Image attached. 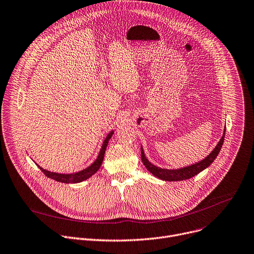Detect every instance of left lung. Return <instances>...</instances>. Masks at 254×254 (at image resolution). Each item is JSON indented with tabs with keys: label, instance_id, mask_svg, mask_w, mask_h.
Returning a JSON list of instances; mask_svg holds the SVG:
<instances>
[{
	"label": "left lung",
	"instance_id": "left-lung-1",
	"mask_svg": "<svg viewBox=\"0 0 254 254\" xmlns=\"http://www.w3.org/2000/svg\"><path fill=\"white\" fill-rule=\"evenodd\" d=\"M225 130H226V127L224 128L223 135L221 137V140L219 141L218 145L215 147V149L204 159H202L201 161H198V162H196L194 164L182 167V168H178V169H165V168L157 167V166L153 165L147 159V157L144 153L143 147L141 146V157H142L143 164L145 165V167L147 168V170L150 173H152L155 177H157L159 179H162L165 181H181V180L190 179V178L195 176L196 174H198L199 172H201L202 170H204L205 168L209 167L214 162L215 159L217 158V156L219 155V153L221 151L222 146H223L224 139H225Z\"/></svg>",
	"mask_w": 254,
	"mask_h": 254
}]
</instances>
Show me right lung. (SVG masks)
<instances>
[{
  "mask_svg": "<svg viewBox=\"0 0 254 254\" xmlns=\"http://www.w3.org/2000/svg\"><path fill=\"white\" fill-rule=\"evenodd\" d=\"M113 132L114 131L111 130L107 134V136L105 137V140H104V142H103V144L101 146L100 152H99V154L97 156V159L90 166H88L87 168H85V169H83L81 171H78V172H75V173H70V174L57 173V172H52V171H49V170H45L42 167H40L38 164H36V165L45 174V176H48L49 178H52V179H54L56 181L63 182V183H79V182H82V181L88 179L89 177H91L93 174H95L98 171V169L100 168V166L102 164L103 158H104L105 151H106V147L108 145L109 140L111 139Z\"/></svg>",
  "mask_w": 254,
  "mask_h": 254,
  "instance_id": "obj_1",
  "label": "right lung"
}]
</instances>
